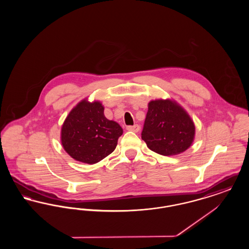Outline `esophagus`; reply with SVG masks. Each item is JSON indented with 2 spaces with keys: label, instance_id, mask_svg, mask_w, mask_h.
I'll list each match as a JSON object with an SVG mask.
<instances>
[{
  "label": "esophagus",
  "instance_id": "esophagus-1",
  "mask_svg": "<svg viewBox=\"0 0 249 249\" xmlns=\"http://www.w3.org/2000/svg\"><path fill=\"white\" fill-rule=\"evenodd\" d=\"M127 130H130V131H134V132H138L139 130H140V127H139V125L135 124L133 126H127Z\"/></svg>",
  "mask_w": 249,
  "mask_h": 249
}]
</instances>
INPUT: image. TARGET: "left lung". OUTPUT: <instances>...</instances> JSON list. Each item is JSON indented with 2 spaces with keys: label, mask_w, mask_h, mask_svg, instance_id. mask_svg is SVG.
Wrapping results in <instances>:
<instances>
[{
  "label": "left lung",
  "mask_w": 249,
  "mask_h": 249,
  "mask_svg": "<svg viewBox=\"0 0 249 249\" xmlns=\"http://www.w3.org/2000/svg\"><path fill=\"white\" fill-rule=\"evenodd\" d=\"M194 136V123L183 107L169 99L149 102L142 139L150 150L163 156L180 154Z\"/></svg>",
  "instance_id": "obj_1"
}]
</instances>
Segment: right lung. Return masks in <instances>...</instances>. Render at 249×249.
Masks as SVG:
<instances>
[{
	"instance_id": "add662e5",
	"label": "right lung",
	"mask_w": 249,
	"mask_h": 249,
	"mask_svg": "<svg viewBox=\"0 0 249 249\" xmlns=\"http://www.w3.org/2000/svg\"><path fill=\"white\" fill-rule=\"evenodd\" d=\"M103 105L83 100L71 109L61 127L64 150L77 161L94 164L111 154L123 130L105 117Z\"/></svg>"
}]
</instances>
